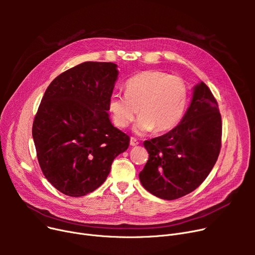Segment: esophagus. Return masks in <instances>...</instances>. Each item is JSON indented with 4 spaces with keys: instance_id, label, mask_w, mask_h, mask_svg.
Listing matches in <instances>:
<instances>
[{
    "instance_id": "esophagus-1",
    "label": "esophagus",
    "mask_w": 255,
    "mask_h": 255,
    "mask_svg": "<svg viewBox=\"0 0 255 255\" xmlns=\"http://www.w3.org/2000/svg\"><path fill=\"white\" fill-rule=\"evenodd\" d=\"M139 142H138V140L136 139V138H134V137H131L130 138V144L132 145V146H134V145H137Z\"/></svg>"
}]
</instances>
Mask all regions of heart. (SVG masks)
I'll return each mask as SVG.
<instances>
[{"label":"heart","instance_id":"1","mask_svg":"<svg viewBox=\"0 0 255 255\" xmlns=\"http://www.w3.org/2000/svg\"><path fill=\"white\" fill-rule=\"evenodd\" d=\"M125 94L115 93L109 100V111L119 128L127 127L139 113L134 127L138 134L164 132L175 127L188 102V88L184 80L161 71H142L130 77Z\"/></svg>","mask_w":255,"mask_h":255}]
</instances>
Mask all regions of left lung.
Listing matches in <instances>:
<instances>
[{
    "label": "left lung",
    "mask_w": 255,
    "mask_h": 255,
    "mask_svg": "<svg viewBox=\"0 0 255 255\" xmlns=\"http://www.w3.org/2000/svg\"><path fill=\"white\" fill-rule=\"evenodd\" d=\"M221 134L218 103L200 82L193 88L191 103L180 124L143 142L149 153L148 162L139 172L143 188L166 200L195 190L217 161Z\"/></svg>",
    "instance_id": "8db88e82"
}]
</instances>
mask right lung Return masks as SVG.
<instances>
[{
  "label": "right lung",
  "mask_w": 255,
  "mask_h": 255,
  "mask_svg": "<svg viewBox=\"0 0 255 255\" xmlns=\"http://www.w3.org/2000/svg\"><path fill=\"white\" fill-rule=\"evenodd\" d=\"M85 62L52 80L35 116L32 134L40 167L60 192L73 197L96 190L130 138L109 117L119 71Z\"/></svg>",
  "instance_id": "right-lung-1"
}]
</instances>
